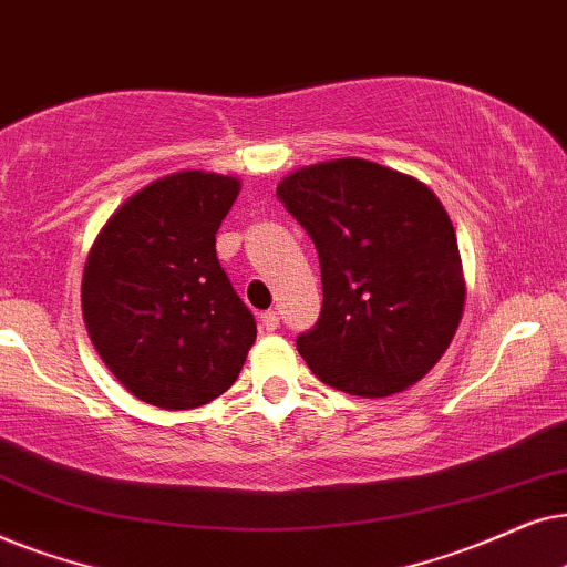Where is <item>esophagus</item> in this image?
<instances>
[{"label": "esophagus", "instance_id": "1", "mask_svg": "<svg viewBox=\"0 0 567 567\" xmlns=\"http://www.w3.org/2000/svg\"><path fill=\"white\" fill-rule=\"evenodd\" d=\"M259 321H261V327L267 329V331H275L279 327V313L277 311H264L259 316Z\"/></svg>", "mask_w": 567, "mask_h": 567}]
</instances>
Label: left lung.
Segmentation results:
<instances>
[{
	"mask_svg": "<svg viewBox=\"0 0 567 567\" xmlns=\"http://www.w3.org/2000/svg\"><path fill=\"white\" fill-rule=\"evenodd\" d=\"M311 236L323 303L298 352L327 386L389 396L441 360L464 311L454 225L417 178L344 157L277 186Z\"/></svg>",
	"mask_w": 567,
	"mask_h": 567,
	"instance_id": "1",
	"label": "left lung"
}]
</instances>
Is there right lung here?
Here are the masks:
<instances>
[{"label":"right lung","instance_id":"add662e5","mask_svg":"<svg viewBox=\"0 0 567 567\" xmlns=\"http://www.w3.org/2000/svg\"><path fill=\"white\" fill-rule=\"evenodd\" d=\"M240 184L186 171L116 209L82 277V313L109 371L163 410H194L236 383L256 321L217 259Z\"/></svg>","mask_w":567,"mask_h":567}]
</instances>
